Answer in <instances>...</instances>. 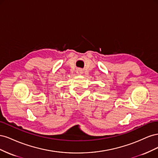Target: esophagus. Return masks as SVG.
I'll use <instances>...</instances> for the list:
<instances>
[{"mask_svg": "<svg viewBox=\"0 0 158 158\" xmlns=\"http://www.w3.org/2000/svg\"><path fill=\"white\" fill-rule=\"evenodd\" d=\"M76 73H77V74H78V75H81V74L83 73L82 70V69H78L77 70H76Z\"/></svg>", "mask_w": 158, "mask_h": 158, "instance_id": "34e87169", "label": "esophagus"}]
</instances>
